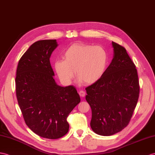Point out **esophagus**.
Returning a JSON list of instances; mask_svg holds the SVG:
<instances>
[{
    "label": "esophagus",
    "instance_id": "1",
    "mask_svg": "<svg viewBox=\"0 0 155 155\" xmlns=\"http://www.w3.org/2000/svg\"><path fill=\"white\" fill-rule=\"evenodd\" d=\"M79 95H80V96L81 97H84L86 95V93H85V91H84L80 90V91H79Z\"/></svg>",
    "mask_w": 155,
    "mask_h": 155
}]
</instances>
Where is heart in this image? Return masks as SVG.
<instances>
[{
    "label": "heart",
    "mask_w": 155,
    "mask_h": 155,
    "mask_svg": "<svg viewBox=\"0 0 155 155\" xmlns=\"http://www.w3.org/2000/svg\"><path fill=\"white\" fill-rule=\"evenodd\" d=\"M64 60H58L54 67L60 80L69 84L76 71L79 82L93 84L103 76L108 63L107 51L101 46L75 43L67 48L62 54Z\"/></svg>",
    "instance_id": "1"
}]
</instances>
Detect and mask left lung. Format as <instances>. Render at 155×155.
Listing matches in <instances>:
<instances>
[{"mask_svg": "<svg viewBox=\"0 0 155 155\" xmlns=\"http://www.w3.org/2000/svg\"><path fill=\"white\" fill-rule=\"evenodd\" d=\"M114 55L103 76L85 88L91 108V127L103 136L122 131L129 124L139 93L138 75L126 48L112 42Z\"/></svg>", "mask_w": 155, "mask_h": 155, "instance_id": "8db88e82", "label": "left lung"}]
</instances>
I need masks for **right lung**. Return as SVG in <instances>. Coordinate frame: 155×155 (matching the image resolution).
<instances>
[{"label":"right lung","instance_id":"1","mask_svg":"<svg viewBox=\"0 0 155 155\" xmlns=\"http://www.w3.org/2000/svg\"><path fill=\"white\" fill-rule=\"evenodd\" d=\"M57 47L56 39L32 44L19 60L16 77L17 100L26 125L51 139L68 133L67 117L81 101L73 85L61 87L54 80L50 58Z\"/></svg>","mask_w":155,"mask_h":155}]
</instances>
